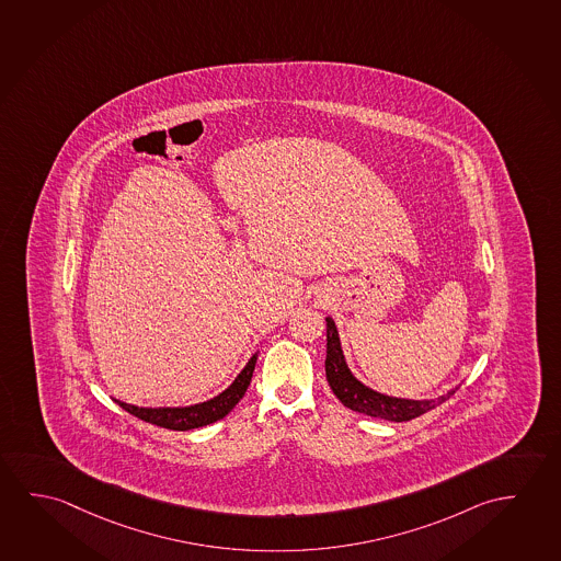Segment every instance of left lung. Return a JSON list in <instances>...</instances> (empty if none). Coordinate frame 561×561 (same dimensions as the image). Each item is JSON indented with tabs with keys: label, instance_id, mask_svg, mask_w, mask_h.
I'll list each match as a JSON object with an SVG mask.
<instances>
[{
	"label": "left lung",
	"instance_id": "1",
	"mask_svg": "<svg viewBox=\"0 0 561 561\" xmlns=\"http://www.w3.org/2000/svg\"><path fill=\"white\" fill-rule=\"evenodd\" d=\"M328 356H325V376L330 382L331 390L337 396L339 401L348 408V410L365 413L370 417L388 419V421H410L419 417L427 411L435 410L443 401L448 400L454 391L450 390L446 396H440L436 400H398L390 396H382L378 391L366 388L356 380L351 374L345 358L341 353V343H339L337 330L331 318H328Z\"/></svg>",
	"mask_w": 561,
	"mask_h": 561
}]
</instances>
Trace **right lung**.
Wrapping results in <instances>:
<instances>
[{
  "label": "right lung",
  "mask_w": 561,
  "mask_h": 561,
  "mask_svg": "<svg viewBox=\"0 0 561 561\" xmlns=\"http://www.w3.org/2000/svg\"><path fill=\"white\" fill-rule=\"evenodd\" d=\"M257 355L251 356L250 363L241 370L240 376L233 380L228 390L222 391L220 396H216L214 400L191 405V408H136L128 405L125 401L115 400L123 410L128 411L134 417L142 419L146 423L158 425V427L171 428V431H188V428L205 427L214 421H220L226 417L236 403L245 396V390L251 382V376L255 370Z\"/></svg>",
  "instance_id": "obj_1"
}]
</instances>
